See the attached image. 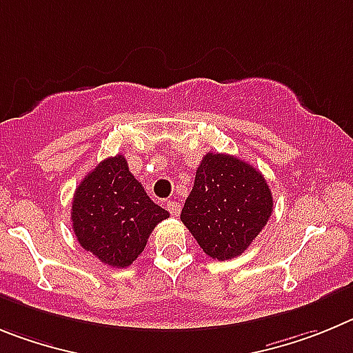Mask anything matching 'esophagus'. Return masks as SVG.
<instances>
[{
	"label": "esophagus",
	"instance_id": "1",
	"mask_svg": "<svg viewBox=\"0 0 353 353\" xmlns=\"http://www.w3.org/2000/svg\"><path fill=\"white\" fill-rule=\"evenodd\" d=\"M167 209H169V212L172 216H179L181 204L179 202H176V200H169V202H167Z\"/></svg>",
	"mask_w": 353,
	"mask_h": 353
}]
</instances>
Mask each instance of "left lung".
<instances>
[{
	"mask_svg": "<svg viewBox=\"0 0 353 353\" xmlns=\"http://www.w3.org/2000/svg\"><path fill=\"white\" fill-rule=\"evenodd\" d=\"M272 212V193L262 174L230 154L208 153L195 172L181 220L205 255L239 256Z\"/></svg>",
	"mask_w": 353,
	"mask_h": 353,
	"instance_id": "left-lung-1",
	"label": "left lung"
}]
</instances>
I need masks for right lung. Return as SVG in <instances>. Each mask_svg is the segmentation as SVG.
<instances>
[{
    "mask_svg": "<svg viewBox=\"0 0 353 353\" xmlns=\"http://www.w3.org/2000/svg\"><path fill=\"white\" fill-rule=\"evenodd\" d=\"M169 218L130 172L123 154L105 158L74 193L72 228L85 252L112 268H128L153 228Z\"/></svg>",
    "mask_w": 353,
    "mask_h": 353,
    "instance_id": "right-lung-1",
    "label": "right lung"
}]
</instances>
